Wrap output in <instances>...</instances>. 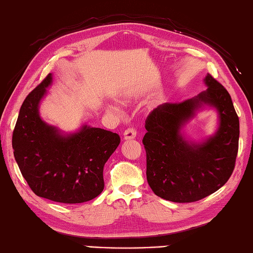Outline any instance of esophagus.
Instances as JSON below:
<instances>
[{"label": "esophagus", "mask_w": 253, "mask_h": 253, "mask_svg": "<svg viewBox=\"0 0 253 253\" xmlns=\"http://www.w3.org/2000/svg\"><path fill=\"white\" fill-rule=\"evenodd\" d=\"M136 137V131L134 130L133 127L127 128L126 130V132L123 133V138L126 139V141H130V139H134Z\"/></svg>", "instance_id": "34e87169"}]
</instances>
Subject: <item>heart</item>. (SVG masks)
Instances as JSON below:
<instances>
[{"mask_svg":"<svg viewBox=\"0 0 253 253\" xmlns=\"http://www.w3.org/2000/svg\"><path fill=\"white\" fill-rule=\"evenodd\" d=\"M138 95H139V94H138L137 91H128V92H126V93L122 96V102L126 103V104L131 103L132 100L136 99V98L138 97ZM107 110H108V111H114V110H115V107H114V106L109 105V106H107Z\"/></svg>","mask_w":253,"mask_h":253,"instance_id":"heart-1","label":"heart"}]
</instances>
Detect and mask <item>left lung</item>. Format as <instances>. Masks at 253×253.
<instances>
[{
	"instance_id": "1",
	"label": "left lung",
	"mask_w": 253,
	"mask_h": 253,
	"mask_svg": "<svg viewBox=\"0 0 253 253\" xmlns=\"http://www.w3.org/2000/svg\"><path fill=\"white\" fill-rule=\"evenodd\" d=\"M208 87L181 104H162L146 120L143 144L147 182L153 192L173 203H194L220 189L232 175L238 151L239 119L231 95L207 74ZM207 108L218 114L212 136L197 142L184 132Z\"/></svg>"
}]
</instances>
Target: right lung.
<instances>
[{
	"mask_svg": "<svg viewBox=\"0 0 253 253\" xmlns=\"http://www.w3.org/2000/svg\"><path fill=\"white\" fill-rule=\"evenodd\" d=\"M53 83L49 74L22 103L13 133L15 160L39 197L81 204L103 192L104 166L120 144L117 133L87 123L65 132L44 121L40 105Z\"/></svg>",
	"mask_w": 253,
	"mask_h": 253,
	"instance_id": "obj_1",
	"label": "right lung"
}]
</instances>
